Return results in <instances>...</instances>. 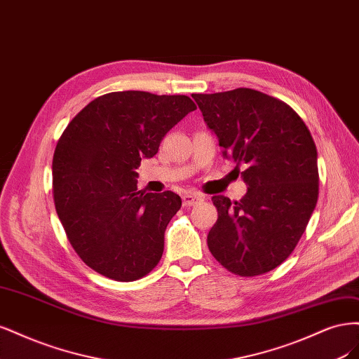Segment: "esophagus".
<instances>
[{
	"instance_id": "1",
	"label": "esophagus",
	"mask_w": 359,
	"mask_h": 359,
	"mask_svg": "<svg viewBox=\"0 0 359 359\" xmlns=\"http://www.w3.org/2000/svg\"><path fill=\"white\" fill-rule=\"evenodd\" d=\"M182 201H183V205L184 207H191V205H195L203 201V196L201 195H196V194H184L182 196Z\"/></svg>"
}]
</instances>
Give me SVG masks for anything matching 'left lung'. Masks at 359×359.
<instances>
[{
  "label": "left lung",
  "mask_w": 359,
  "mask_h": 359,
  "mask_svg": "<svg viewBox=\"0 0 359 359\" xmlns=\"http://www.w3.org/2000/svg\"><path fill=\"white\" fill-rule=\"evenodd\" d=\"M224 158L243 168L248 192L240 201L215 195L217 221L207 236L228 271L253 277L292 253L319 195L318 152L309 128L282 100L237 88L192 94ZM236 168V170H237Z\"/></svg>",
  "instance_id": "1"
}]
</instances>
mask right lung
Instances as JSON below:
<instances>
[{
	"instance_id": "1",
	"label": "right lung",
	"mask_w": 359,
	"mask_h": 359,
	"mask_svg": "<svg viewBox=\"0 0 359 359\" xmlns=\"http://www.w3.org/2000/svg\"><path fill=\"white\" fill-rule=\"evenodd\" d=\"M195 109L187 95L110 92L90 101L64 130L52 161L55 209L70 245L92 270L134 282L158 265L165 228L182 200L171 191H138L135 170Z\"/></svg>"
}]
</instances>
